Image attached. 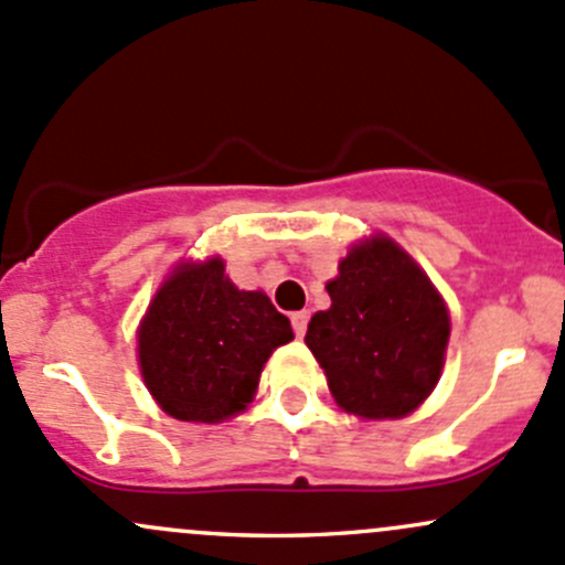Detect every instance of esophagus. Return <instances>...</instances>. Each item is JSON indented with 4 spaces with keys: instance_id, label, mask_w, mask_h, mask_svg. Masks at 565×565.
Wrapping results in <instances>:
<instances>
[{
    "instance_id": "1",
    "label": "esophagus",
    "mask_w": 565,
    "mask_h": 565,
    "mask_svg": "<svg viewBox=\"0 0 565 565\" xmlns=\"http://www.w3.org/2000/svg\"><path fill=\"white\" fill-rule=\"evenodd\" d=\"M290 323H294V334L296 337H305L307 323H310V312H307V310L294 312V316H290Z\"/></svg>"
}]
</instances>
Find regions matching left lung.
I'll return each mask as SVG.
<instances>
[{"label": "left lung", "instance_id": "obj_1", "mask_svg": "<svg viewBox=\"0 0 565 565\" xmlns=\"http://www.w3.org/2000/svg\"><path fill=\"white\" fill-rule=\"evenodd\" d=\"M331 307L307 326L337 405L364 418H399L438 383L449 312L422 269L386 236L359 244L326 285Z\"/></svg>", "mask_w": 565, "mask_h": 565}]
</instances>
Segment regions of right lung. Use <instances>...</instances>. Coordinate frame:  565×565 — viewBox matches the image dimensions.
I'll list each match as a JSON object with an SVG mask.
<instances>
[{
    "label": "right lung",
    "mask_w": 565,
    "mask_h": 565,
    "mask_svg": "<svg viewBox=\"0 0 565 565\" xmlns=\"http://www.w3.org/2000/svg\"><path fill=\"white\" fill-rule=\"evenodd\" d=\"M290 321L260 290H239L220 258L184 264L157 290L138 329V362L160 408L182 422H223L247 408Z\"/></svg>",
    "instance_id": "1"
}]
</instances>
